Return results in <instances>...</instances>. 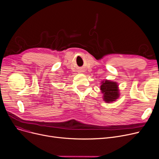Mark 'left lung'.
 <instances>
[{"label": "left lung", "mask_w": 159, "mask_h": 159, "mask_svg": "<svg viewBox=\"0 0 159 159\" xmlns=\"http://www.w3.org/2000/svg\"><path fill=\"white\" fill-rule=\"evenodd\" d=\"M100 89L103 94V100L107 102L114 101L119 97L118 85L115 81L110 80L102 81Z\"/></svg>", "instance_id": "left-lung-1"}]
</instances>
